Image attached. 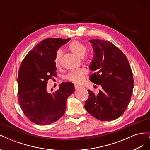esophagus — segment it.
Instances as JSON below:
<instances>
[{
	"instance_id": "esophagus-1",
	"label": "esophagus",
	"mask_w": 150,
	"mask_h": 150,
	"mask_svg": "<svg viewBox=\"0 0 150 150\" xmlns=\"http://www.w3.org/2000/svg\"><path fill=\"white\" fill-rule=\"evenodd\" d=\"M80 87L81 86H79V85H78V84H74V88H75V89H79V88H80Z\"/></svg>"
}]
</instances>
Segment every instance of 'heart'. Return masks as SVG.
<instances>
[{
	"label": "heart",
	"mask_w": 150,
	"mask_h": 150,
	"mask_svg": "<svg viewBox=\"0 0 150 150\" xmlns=\"http://www.w3.org/2000/svg\"><path fill=\"white\" fill-rule=\"evenodd\" d=\"M68 49L72 54L79 58H83L87 51L85 45L79 40H74L71 42L68 46ZM62 54V50L59 49L55 54L54 64L57 67H59L61 66ZM86 74L87 71L84 69H80L69 72L66 76V78L75 83H81L83 81Z\"/></svg>",
	"instance_id": "obj_1"
}]
</instances>
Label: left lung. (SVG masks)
<instances>
[{"instance_id":"8db88e82","label":"left lung","mask_w":150,"mask_h":150,"mask_svg":"<svg viewBox=\"0 0 150 150\" xmlns=\"http://www.w3.org/2000/svg\"><path fill=\"white\" fill-rule=\"evenodd\" d=\"M94 56L89 69L94 71L90 81L101 85L98 94L89 90L84 108L101 121H112L121 116L128 106L134 87L132 71L122 52L111 42L91 39Z\"/></svg>"}]
</instances>
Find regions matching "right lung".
Returning a JSON list of instances; mask_svg holds the SVG:
<instances>
[{"mask_svg": "<svg viewBox=\"0 0 150 150\" xmlns=\"http://www.w3.org/2000/svg\"><path fill=\"white\" fill-rule=\"evenodd\" d=\"M70 39L42 40L29 52L21 64L17 78L19 103L24 115L37 125H50L62 117L67 99L75 90L73 84L66 82L61 83L55 93L47 91L48 80L56 77L55 54Z\"/></svg>", "mask_w": 150, "mask_h": 150, "instance_id": "1", "label": "right lung"}]
</instances>
